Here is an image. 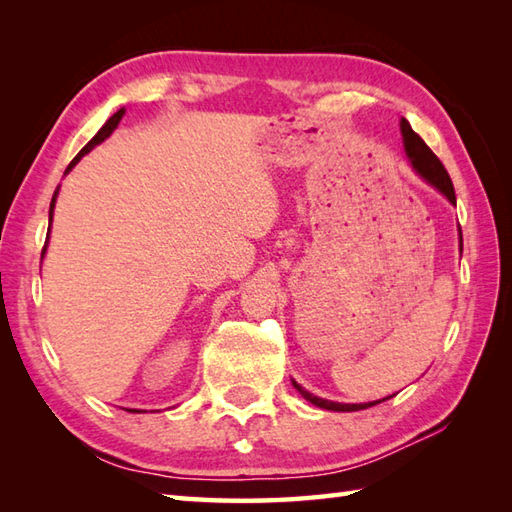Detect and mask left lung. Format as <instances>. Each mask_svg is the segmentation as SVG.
Listing matches in <instances>:
<instances>
[{
    "mask_svg": "<svg viewBox=\"0 0 512 512\" xmlns=\"http://www.w3.org/2000/svg\"><path fill=\"white\" fill-rule=\"evenodd\" d=\"M400 134H402V147H405V154L411 162L413 171H416L424 182L431 184L433 189H438L451 204H455V189H453V182L449 178L447 169H444V165L438 160V156L427 147V143H424V140L416 132H413L409 121H405V118H400ZM458 233H460V253H462V231H460V228H458ZM292 385H295L299 394L306 398L308 402H312L314 407H321V409H328V411H361V409L374 407V405H378V402L391 398V396H387L383 400L358 402V405H354V402H352V405H350V402H334V400H325V398L314 396V394H310V391L303 389L297 383V380H292Z\"/></svg>",
    "mask_w": 512,
    "mask_h": 512,
    "instance_id": "left-lung-1",
    "label": "left lung"
}]
</instances>
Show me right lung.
Masks as SVG:
<instances>
[{"instance_id": "add662e5", "label": "right lung", "mask_w": 512, "mask_h": 512, "mask_svg": "<svg viewBox=\"0 0 512 512\" xmlns=\"http://www.w3.org/2000/svg\"><path fill=\"white\" fill-rule=\"evenodd\" d=\"M123 114H125V107H121V110H118L114 116L107 118L105 125L99 129V132H96V136L90 140V143L85 145V147L79 151V154H76V158L70 162V167L65 169V173H68V171H70V169L76 165V162H79V160H81L85 154H90V151H92L96 145H101L105 138H110V136H112V132H114V129L118 127V123H121ZM57 195H59V189L54 191V195H52V202H50V222H52V215H54V204H57ZM48 237H50V235H48ZM46 248H48V242H46V246H43V253H46ZM43 253H41V255H43ZM134 413H138V411H134Z\"/></svg>"}]
</instances>
